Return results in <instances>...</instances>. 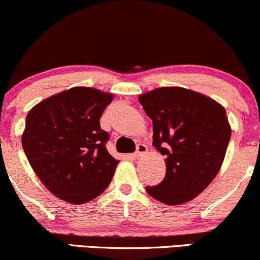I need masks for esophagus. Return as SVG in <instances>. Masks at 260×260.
I'll return each mask as SVG.
<instances>
[{
  "label": "esophagus",
  "instance_id": "34e87169",
  "mask_svg": "<svg viewBox=\"0 0 260 260\" xmlns=\"http://www.w3.org/2000/svg\"><path fill=\"white\" fill-rule=\"evenodd\" d=\"M147 153H148V147H147V145H145V144H139L138 148H137V151H136V153H134L133 156L138 159V157H142L143 155L147 154Z\"/></svg>",
  "mask_w": 260,
  "mask_h": 260
}]
</instances>
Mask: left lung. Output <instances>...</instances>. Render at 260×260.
I'll return each mask as SVG.
<instances>
[{"label": "left lung", "mask_w": 260, "mask_h": 260, "mask_svg": "<svg viewBox=\"0 0 260 260\" xmlns=\"http://www.w3.org/2000/svg\"><path fill=\"white\" fill-rule=\"evenodd\" d=\"M138 100L153 121V145L166 157L164 180L145 190L168 205L190 202L213 182L225 159L231 138L225 107L181 86L154 89Z\"/></svg>", "instance_id": "obj_1"}]
</instances>
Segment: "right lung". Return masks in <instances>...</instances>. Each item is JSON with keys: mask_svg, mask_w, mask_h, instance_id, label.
Instances as JSON below:
<instances>
[{"mask_svg": "<svg viewBox=\"0 0 260 260\" xmlns=\"http://www.w3.org/2000/svg\"><path fill=\"white\" fill-rule=\"evenodd\" d=\"M111 92L74 86L37 104L26 115L22 145L39 180L53 196L84 204L112 180L118 160L105 147L100 117Z\"/></svg>", "mask_w": 260, "mask_h": 260, "instance_id": "1", "label": "right lung"}]
</instances>
